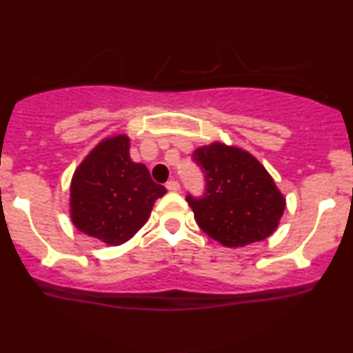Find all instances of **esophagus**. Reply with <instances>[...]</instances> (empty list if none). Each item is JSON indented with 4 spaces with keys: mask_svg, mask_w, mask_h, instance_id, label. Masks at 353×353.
Instances as JSON below:
<instances>
[{
    "mask_svg": "<svg viewBox=\"0 0 353 353\" xmlns=\"http://www.w3.org/2000/svg\"><path fill=\"white\" fill-rule=\"evenodd\" d=\"M165 188H168L169 192H177V190L181 189V185H179V182H177V181L171 179L168 182V184H165Z\"/></svg>",
    "mask_w": 353,
    "mask_h": 353,
    "instance_id": "esophagus-1",
    "label": "esophagus"
}]
</instances>
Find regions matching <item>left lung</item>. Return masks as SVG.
<instances>
[{"instance_id": "left-lung-1", "label": "left lung", "mask_w": 353, "mask_h": 353, "mask_svg": "<svg viewBox=\"0 0 353 353\" xmlns=\"http://www.w3.org/2000/svg\"><path fill=\"white\" fill-rule=\"evenodd\" d=\"M208 190L188 197L197 225L219 244L236 249L270 237L285 210V197L257 157L237 145L214 141L194 151Z\"/></svg>"}]
</instances>
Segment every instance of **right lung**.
Returning a JSON list of instances; mask_svg holds the SVG:
<instances>
[{
    "label": "right lung",
    "mask_w": 353,
    "mask_h": 353,
    "mask_svg": "<svg viewBox=\"0 0 353 353\" xmlns=\"http://www.w3.org/2000/svg\"><path fill=\"white\" fill-rule=\"evenodd\" d=\"M129 136L101 139L81 161L70 185V217L79 232L121 245L148 222L154 202L168 190L129 156Z\"/></svg>",
    "instance_id": "obj_1"
}]
</instances>
